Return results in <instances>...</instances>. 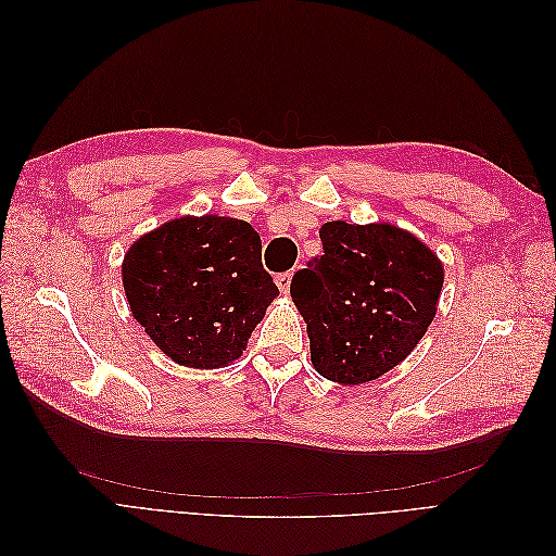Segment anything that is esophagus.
<instances>
[{"label": "esophagus", "mask_w": 556, "mask_h": 556, "mask_svg": "<svg viewBox=\"0 0 556 556\" xmlns=\"http://www.w3.org/2000/svg\"><path fill=\"white\" fill-rule=\"evenodd\" d=\"M292 276H294V271H285V274H278V276H276V285H278V290H280L282 294L290 292Z\"/></svg>", "instance_id": "obj_1"}]
</instances>
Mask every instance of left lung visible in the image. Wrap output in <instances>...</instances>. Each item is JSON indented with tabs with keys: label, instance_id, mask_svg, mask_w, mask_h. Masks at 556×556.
Here are the masks:
<instances>
[{
	"label": "left lung",
	"instance_id": "obj_1",
	"mask_svg": "<svg viewBox=\"0 0 556 556\" xmlns=\"http://www.w3.org/2000/svg\"><path fill=\"white\" fill-rule=\"evenodd\" d=\"M319 241L325 255L290 285L311 362L341 384L376 380L422 341L441 299L443 264L415 233L390 223H325Z\"/></svg>",
	"mask_w": 556,
	"mask_h": 556
}]
</instances>
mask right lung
<instances>
[{
  "label": "right lung",
  "instance_id": "obj_1",
  "mask_svg": "<svg viewBox=\"0 0 556 556\" xmlns=\"http://www.w3.org/2000/svg\"><path fill=\"white\" fill-rule=\"evenodd\" d=\"M123 285L134 319L190 368L239 359L278 296L260 233L220 215H182L143 233L123 260Z\"/></svg>",
  "mask_w": 556,
  "mask_h": 556
}]
</instances>
